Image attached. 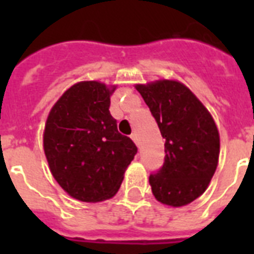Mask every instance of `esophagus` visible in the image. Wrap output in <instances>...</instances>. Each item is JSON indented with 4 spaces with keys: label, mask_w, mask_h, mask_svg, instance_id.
Here are the masks:
<instances>
[{
    "label": "esophagus",
    "mask_w": 254,
    "mask_h": 254,
    "mask_svg": "<svg viewBox=\"0 0 254 254\" xmlns=\"http://www.w3.org/2000/svg\"><path fill=\"white\" fill-rule=\"evenodd\" d=\"M130 138L133 139V141H134L135 143H138V138H137V134H135V133H133V134L130 135Z\"/></svg>",
    "instance_id": "34e87169"
}]
</instances>
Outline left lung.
I'll return each instance as SVG.
<instances>
[{
    "instance_id": "left-lung-1",
    "label": "left lung",
    "mask_w": 254,
    "mask_h": 254,
    "mask_svg": "<svg viewBox=\"0 0 254 254\" xmlns=\"http://www.w3.org/2000/svg\"><path fill=\"white\" fill-rule=\"evenodd\" d=\"M165 138V163L149 183L155 199L183 207L200 196L216 171L220 135L215 120L193 92L178 80L135 84Z\"/></svg>"
}]
</instances>
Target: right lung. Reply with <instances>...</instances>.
Instances as JSON below:
<instances>
[{
	"instance_id": "add662e5",
	"label": "right lung",
	"mask_w": 254,
	"mask_h": 254,
	"mask_svg": "<svg viewBox=\"0 0 254 254\" xmlns=\"http://www.w3.org/2000/svg\"><path fill=\"white\" fill-rule=\"evenodd\" d=\"M116 88L79 81L59 97L46 120L43 150L50 171L76 200L97 203L115 196L137 153L109 112Z\"/></svg>"
}]
</instances>
